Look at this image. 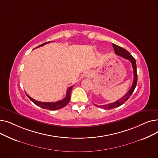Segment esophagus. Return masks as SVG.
<instances>
[{
	"mask_svg": "<svg viewBox=\"0 0 158 158\" xmlns=\"http://www.w3.org/2000/svg\"><path fill=\"white\" fill-rule=\"evenodd\" d=\"M90 74H91V72H90L89 71L87 70V71H86V72L84 73V76L86 77H89V76H90Z\"/></svg>",
	"mask_w": 158,
	"mask_h": 158,
	"instance_id": "34e87169",
	"label": "esophagus"
}]
</instances>
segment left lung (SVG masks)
<instances>
[{
    "label": "left lung",
    "instance_id": "obj_1",
    "mask_svg": "<svg viewBox=\"0 0 158 158\" xmlns=\"http://www.w3.org/2000/svg\"><path fill=\"white\" fill-rule=\"evenodd\" d=\"M113 47L114 50V52L116 54L122 57L125 58V59H126L127 60H129L131 62L132 69H133V72H134V79H133V82H132V85L131 88L129 89V90L127 92V94L124 96H123L120 99H119V100H118L117 101L111 103V104L102 105V106H98V105L94 104L97 107H101V108H103L104 110H111V109L115 108V107H117L120 106L123 103H125L128 100L129 98L131 97L132 94L133 93L134 90L136 86V84H137V71H136V63L135 59L125 48H122L117 45H116V44H113Z\"/></svg>",
    "mask_w": 158,
    "mask_h": 158
}]
</instances>
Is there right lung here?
Wrapping results in <instances>:
<instances>
[{
  "mask_svg": "<svg viewBox=\"0 0 158 158\" xmlns=\"http://www.w3.org/2000/svg\"><path fill=\"white\" fill-rule=\"evenodd\" d=\"M48 43H51V41H48V42L44 43L43 44L40 45V46L37 47L44 46V45H46ZM72 87H73V86L69 87L67 89V90H66V97H65L64 98L62 99V100H61V101L54 102H40V101L35 100V99H33L32 98L29 97L27 94H26V95L32 102H34L36 106H40V107H41V108L48 110H60L61 108H63V107L66 106V105L69 104V102L70 100V95H71V91H72Z\"/></svg>",
  "mask_w": 158,
  "mask_h": 158,
  "instance_id": "obj_1",
  "label": "right lung"
}]
</instances>
